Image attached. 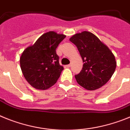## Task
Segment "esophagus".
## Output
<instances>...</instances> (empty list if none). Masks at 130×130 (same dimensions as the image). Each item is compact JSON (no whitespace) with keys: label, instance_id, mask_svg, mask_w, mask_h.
<instances>
[{"label":"esophagus","instance_id":"34e87169","mask_svg":"<svg viewBox=\"0 0 130 130\" xmlns=\"http://www.w3.org/2000/svg\"><path fill=\"white\" fill-rule=\"evenodd\" d=\"M71 64H69V65H66L67 67H71Z\"/></svg>","mask_w":130,"mask_h":130}]
</instances>
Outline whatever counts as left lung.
I'll use <instances>...</instances> for the list:
<instances>
[{
    "label": "left lung",
    "mask_w": 130,
    "mask_h": 130,
    "mask_svg": "<svg viewBox=\"0 0 130 130\" xmlns=\"http://www.w3.org/2000/svg\"><path fill=\"white\" fill-rule=\"evenodd\" d=\"M70 41L76 45L84 63L81 71L75 75L78 84L88 90H95L105 85L117 67L112 52L88 31L75 34Z\"/></svg>",
    "instance_id": "1"
}]
</instances>
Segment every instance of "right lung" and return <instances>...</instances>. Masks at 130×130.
Returning a JSON list of instances; mask_svg holds the SVG:
<instances>
[{
    "label": "right lung",
    "mask_w": 130,
    "mask_h": 130,
    "mask_svg": "<svg viewBox=\"0 0 130 130\" xmlns=\"http://www.w3.org/2000/svg\"><path fill=\"white\" fill-rule=\"evenodd\" d=\"M66 37L54 31L44 33L25 50L20 65L25 78L33 88L46 90L56 84L63 67L59 63L56 48Z\"/></svg>",
    "instance_id": "right-lung-1"
}]
</instances>
